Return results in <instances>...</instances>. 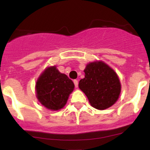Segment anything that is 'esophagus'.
Segmentation results:
<instances>
[{
  "label": "esophagus",
  "mask_w": 150,
  "mask_h": 150,
  "mask_svg": "<svg viewBox=\"0 0 150 150\" xmlns=\"http://www.w3.org/2000/svg\"><path fill=\"white\" fill-rule=\"evenodd\" d=\"M74 85H75V86L78 87V80H76V79H74Z\"/></svg>",
  "instance_id": "esophagus-1"
}]
</instances>
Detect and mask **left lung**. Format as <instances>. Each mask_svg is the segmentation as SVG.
I'll return each mask as SVG.
<instances>
[{
    "label": "left lung",
    "instance_id": "8db88e82",
    "mask_svg": "<svg viewBox=\"0 0 150 150\" xmlns=\"http://www.w3.org/2000/svg\"><path fill=\"white\" fill-rule=\"evenodd\" d=\"M85 78L80 79L79 88L86 95L90 104L98 110H105L116 103L121 91L117 74L102 62L87 64Z\"/></svg>",
    "mask_w": 150,
    "mask_h": 150
}]
</instances>
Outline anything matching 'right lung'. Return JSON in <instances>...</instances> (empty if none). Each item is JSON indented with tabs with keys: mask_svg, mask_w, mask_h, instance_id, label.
<instances>
[{
	"mask_svg": "<svg viewBox=\"0 0 150 150\" xmlns=\"http://www.w3.org/2000/svg\"><path fill=\"white\" fill-rule=\"evenodd\" d=\"M74 88L72 80L59 72L55 66L46 68L36 84L38 100L52 110H58L64 107Z\"/></svg>",
	"mask_w": 150,
	"mask_h": 150,
	"instance_id": "right-lung-1",
	"label": "right lung"
}]
</instances>
